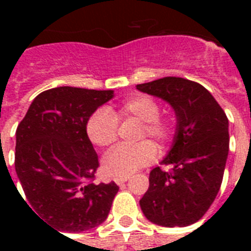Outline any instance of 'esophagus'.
<instances>
[{
  "label": "esophagus",
  "mask_w": 251,
  "mask_h": 251,
  "mask_svg": "<svg viewBox=\"0 0 251 251\" xmlns=\"http://www.w3.org/2000/svg\"><path fill=\"white\" fill-rule=\"evenodd\" d=\"M127 179H129V177H117V178H114V182L117 183V185H122V183H125Z\"/></svg>",
  "instance_id": "esophagus-1"
}]
</instances>
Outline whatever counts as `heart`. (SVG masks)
<instances>
[{
  "mask_svg": "<svg viewBox=\"0 0 251 251\" xmlns=\"http://www.w3.org/2000/svg\"><path fill=\"white\" fill-rule=\"evenodd\" d=\"M135 118L142 122L139 139L151 138L159 147L171 145L176 135V121L171 116H161L160 104L156 99L146 94L130 96L113 113L105 108L95 110L87 121V135L94 145L109 147L117 141L118 121ZM156 149L151 142H141L134 147L120 146L112 150L102 161L106 175L127 177L138 169L152 163Z\"/></svg>",
  "mask_w": 251,
  "mask_h": 251,
  "instance_id": "b5f03b06",
  "label": "heart"
}]
</instances>
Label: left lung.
Listing matches in <instances>:
<instances>
[{
	"mask_svg": "<svg viewBox=\"0 0 251 251\" xmlns=\"http://www.w3.org/2000/svg\"><path fill=\"white\" fill-rule=\"evenodd\" d=\"M137 88L164 99L177 116L175 143L163 160L171 171H151L149 190L139 201L142 211L157 226L194 224L222 186L229 150L226 112L202 84L185 78L165 76Z\"/></svg>",
	"mask_w": 251,
	"mask_h": 251,
	"instance_id": "obj_1",
	"label": "left lung"
}]
</instances>
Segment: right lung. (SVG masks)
<instances>
[{
  "instance_id": "right-lung-1",
  "label": "right lung",
  "mask_w": 251,
  "mask_h": 251,
  "mask_svg": "<svg viewBox=\"0 0 251 251\" xmlns=\"http://www.w3.org/2000/svg\"><path fill=\"white\" fill-rule=\"evenodd\" d=\"M112 98V90H47L17 127L15 171L28 207L61 232L79 233L101 224L117 194L113 181L95 182L99 157L86 130L91 114Z\"/></svg>"
}]
</instances>
